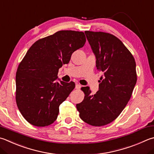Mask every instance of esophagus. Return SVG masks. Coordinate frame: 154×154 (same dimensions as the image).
Instances as JSON below:
<instances>
[{
	"label": "esophagus",
	"instance_id": "34e87169",
	"mask_svg": "<svg viewBox=\"0 0 154 154\" xmlns=\"http://www.w3.org/2000/svg\"><path fill=\"white\" fill-rule=\"evenodd\" d=\"M82 88V85H81L79 83H76V85H75V89H79Z\"/></svg>",
	"mask_w": 154,
	"mask_h": 154
}]
</instances>
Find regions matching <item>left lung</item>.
I'll return each mask as SVG.
<instances>
[{"label":"left lung","mask_w":154,"mask_h":154,"mask_svg":"<svg viewBox=\"0 0 154 154\" xmlns=\"http://www.w3.org/2000/svg\"><path fill=\"white\" fill-rule=\"evenodd\" d=\"M96 58V67L104 72L99 90L91 95L82 88L85 97L76 105L86 123L101 127L114 121L127 106L137 82L136 63L131 52L118 38L109 33L85 31Z\"/></svg>","instance_id":"left-lung-1"}]
</instances>
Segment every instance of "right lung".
<instances>
[{
  "label": "right lung",
  "mask_w": 154,
  "mask_h": 154,
  "mask_svg": "<svg viewBox=\"0 0 154 154\" xmlns=\"http://www.w3.org/2000/svg\"><path fill=\"white\" fill-rule=\"evenodd\" d=\"M84 33L58 31L30 47L16 73V103L24 119L36 127H46L57 119L59 106L75 87L74 82H57L63 65L84 46Z\"/></svg>",
  "instance_id": "right-lung-1"
}]
</instances>
